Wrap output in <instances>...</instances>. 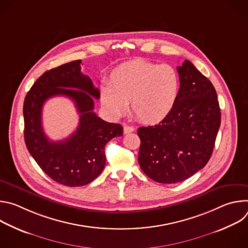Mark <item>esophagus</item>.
<instances>
[{
    "label": "esophagus",
    "instance_id": "34e87169",
    "mask_svg": "<svg viewBox=\"0 0 248 248\" xmlns=\"http://www.w3.org/2000/svg\"><path fill=\"white\" fill-rule=\"evenodd\" d=\"M134 130H135V128H134L133 126H131V125H127V124H124V134L130 133V132H132V131H134Z\"/></svg>",
    "mask_w": 248,
    "mask_h": 248
}]
</instances>
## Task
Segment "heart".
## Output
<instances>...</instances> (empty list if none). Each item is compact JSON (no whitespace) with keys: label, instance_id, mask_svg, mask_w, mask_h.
Listing matches in <instances>:
<instances>
[{"label":"heart","instance_id":"b5f03b06","mask_svg":"<svg viewBox=\"0 0 248 248\" xmlns=\"http://www.w3.org/2000/svg\"><path fill=\"white\" fill-rule=\"evenodd\" d=\"M179 93V75L171 65L136 60L113 70L108 85L101 88L100 99L113 118H121L129 103L138 120L156 124L170 114Z\"/></svg>","mask_w":248,"mask_h":248}]
</instances>
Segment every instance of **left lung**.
<instances>
[{"label": "left lung", "mask_w": 248, "mask_h": 248, "mask_svg": "<svg viewBox=\"0 0 248 248\" xmlns=\"http://www.w3.org/2000/svg\"><path fill=\"white\" fill-rule=\"evenodd\" d=\"M180 93L161 123L141 126L138 163L160 184L183 182L204 168L213 152L221 110L212 82L187 60L178 66Z\"/></svg>", "instance_id": "obj_1"}]
</instances>
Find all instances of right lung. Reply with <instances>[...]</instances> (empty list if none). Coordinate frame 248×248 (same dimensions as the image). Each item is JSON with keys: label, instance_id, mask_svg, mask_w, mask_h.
I'll list each match as a JSON object with an SVG mask.
<instances>
[{"label": "right lung", "instance_id": "obj_1", "mask_svg": "<svg viewBox=\"0 0 248 248\" xmlns=\"http://www.w3.org/2000/svg\"><path fill=\"white\" fill-rule=\"evenodd\" d=\"M81 60L44 73L25 96L23 104L24 140L31 156L43 171L58 184L83 186L102 172L105 146L123 135V126L103 121L94 112V98L100 91L89 77L81 74ZM55 95H65L76 104L80 116L77 130L62 141H52L42 127L44 103Z\"/></svg>", "mask_w": 248, "mask_h": 248}]
</instances>
